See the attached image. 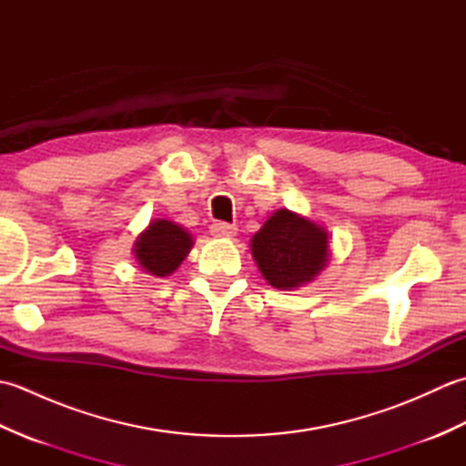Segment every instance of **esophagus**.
Returning <instances> with one entry per match:
<instances>
[{"label":"esophagus","mask_w":466,"mask_h":466,"mask_svg":"<svg viewBox=\"0 0 466 466\" xmlns=\"http://www.w3.org/2000/svg\"><path fill=\"white\" fill-rule=\"evenodd\" d=\"M210 232L214 236H234L236 234V226L234 224H228V222H220L216 220L210 224Z\"/></svg>","instance_id":"obj_1"}]
</instances>
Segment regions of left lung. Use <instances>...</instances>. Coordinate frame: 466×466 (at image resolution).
I'll list each match as a JSON object with an SVG mask.
<instances>
[{
	"label": "left lung",
	"mask_w": 466,
	"mask_h": 466,
	"mask_svg": "<svg viewBox=\"0 0 466 466\" xmlns=\"http://www.w3.org/2000/svg\"><path fill=\"white\" fill-rule=\"evenodd\" d=\"M252 256L270 286L292 290L310 282L329 258V234L290 210L274 212L252 238Z\"/></svg>",
	"instance_id": "left-lung-1"
}]
</instances>
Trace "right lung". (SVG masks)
Here are the masks:
<instances>
[{
    "instance_id": "obj_1",
    "label": "right lung",
    "mask_w": 466,
    "mask_h": 466,
    "mask_svg": "<svg viewBox=\"0 0 466 466\" xmlns=\"http://www.w3.org/2000/svg\"><path fill=\"white\" fill-rule=\"evenodd\" d=\"M192 244V236L182 226L170 220H157L140 234L134 254L146 272L167 276L182 264Z\"/></svg>"
}]
</instances>
